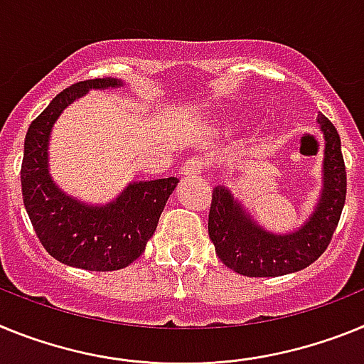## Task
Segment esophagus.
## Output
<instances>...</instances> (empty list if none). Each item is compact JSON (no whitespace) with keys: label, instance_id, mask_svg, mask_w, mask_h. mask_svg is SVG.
Listing matches in <instances>:
<instances>
[{"label":"esophagus","instance_id":"esophagus-1","mask_svg":"<svg viewBox=\"0 0 364 364\" xmlns=\"http://www.w3.org/2000/svg\"><path fill=\"white\" fill-rule=\"evenodd\" d=\"M205 166H207V161H205L201 156H194V157H188V159L183 163L179 172H181L183 176H196V173L203 172Z\"/></svg>","mask_w":364,"mask_h":364}]
</instances>
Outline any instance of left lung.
Instances as JSON below:
<instances>
[{
    "mask_svg": "<svg viewBox=\"0 0 364 364\" xmlns=\"http://www.w3.org/2000/svg\"><path fill=\"white\" fill-rule=\"evenodd\" d=\"M324 135L322 191L318 203L302 227L274 235L252 220L227 186L213 191L208 236L216 255L229 269L243 277H280L314 264L330 245L346 200V168L335 126L318 113Z\"/></svg>",
    "mask_w": 364,
    "mask_h": 364,
    "instance_id": "8db88e82",
    "label": "left lung"
}]
</instances>
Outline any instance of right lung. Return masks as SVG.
I'll list each match as a JSON object with an SVG mask.
<instances>
[{"mask_svg":"<svg viewBox=\"0 0 364 364\" xmlns=\"http://www.w3.org/2000/svg\"><path fill=\"white\" fill-rule=\"evenodd\" d=\"M119 78L77 82L58 93L25 135L21 192L38 240L50 257L86 271H117L143 255L178 178L129 183L107 205H86L62 192L49 173V137L65 107L90 90L121 87Z\"/></svg>","mask_w":364,"mask_h":364,"instance_id":"1","label":"right lung"}]
</instances>
